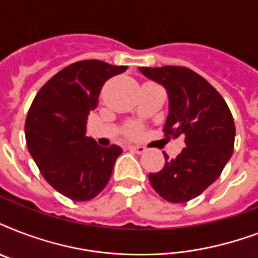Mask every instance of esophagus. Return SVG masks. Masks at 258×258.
<instances>
[{"instance_id": "obj_1", "label": "esophagus", "mask_w": 258, "mask_h": 258, "mask_svg": "<svg viewBox=\"0 0 258 258\" xmlns=\"http://www.w3.org/2000/svg\"><path fill=\"white\" fill-rule=\"evenodd\" d=\"M128 150L137 154H143L146 151V147H143V146H128Z\"/></svg>"}]
</instances>
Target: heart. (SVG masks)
Segmentation results:
<instances>
[{
    "label": "heart",
    "mask_w": 258,
    "mask_h": 258,
    "mask_svg": "<svg viewBox=\"0 0 258 258\" xmlns=\"http://www.w3.org/2000/svg\"><path fill=\"white\" fill-rule=\"evenodd\" d=\"M141 133H142L141 125H138V124L128 125V128L125 130V134H127V137H130V138L139 137V135H141Z\"/></svg>",
    "instance_id": "heart-1"
}]
</instances>
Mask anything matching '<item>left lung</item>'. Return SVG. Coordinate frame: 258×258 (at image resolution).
Instances as JSON below:
<instances>
[{
  "label": "left lung",
  "instance_id": "left-lung-1",
  "mask_svg": "<svg viewBox=\"0 0 258 258\" xmlns=\"http://www.w3.org/2000/svg\"><path fill=\"white\" fill-rule=\"evenodd\" d=\"M169 93L166 138H184L182 153L165 155L161 171L150 172L154 190L166 201L182 204L204 192L221 175L234 149L236 127L226 101L202 76L186 67L139 68Z\"/></svg>",
  "mask_w": 258,
  "mask_h": 258
}]
</instances>
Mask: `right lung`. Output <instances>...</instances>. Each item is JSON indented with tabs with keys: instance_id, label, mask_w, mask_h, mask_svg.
Listing matches in <instances>:
<instances>
[{
	"instance_id": "add662e5",
	"label": "right lung",
	"mask_w": 258,
	"mask_h": 258,
	"mask_svg": "<svg viewBox=\"0 0 258 258\" xmlns=\"http://www.w3.org/2000/svg\"><path fill=\"white\" fill-rule=\"evenodd\" d=\"M125 66L83 60L41 87L25 120L26 146L48 183L72 201H89L107 186L121 149L86 137L87 119L104 83Z\"/></svg>"
}]
</instances>
